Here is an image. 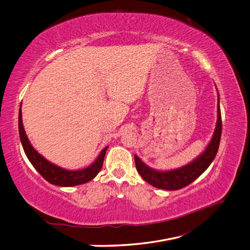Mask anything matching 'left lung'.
<instances>
[{"instance_id": "left-lung-1", "label": "left lung", "mask_w": 250, "mask_h": 250, "mask_svg": "<svg viewBox=\"0 0 250 250\" xmlns=\"http://www.w3.org/2000/svg\"><path fill=\"white\" fill-rule=\"evenodd\" d=\"M217 123L213 137H211L206 150L195 158L194 161L188 163L183 167L169 170V171H158L148 167V166L141 161V158L134 154L135 167L142 178L148 184L157 188L173 191L190 185L195 179H197L201 174L206 171L211 162L214 161L218 152L219 144H220L221 132H222V120L220 111V103L217 105Z\"/></svg>"}]
</instances>
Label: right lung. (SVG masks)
<instances>
[{"mask_svg":"<svg viewBox=\"0 0 250 250\" xmlns=\"http://www.w3.org/2000/svg\"><path fill=\"white\" fill-rule=\"evenodd\" d=\"M19 132L22 148H24L25 154L27 155L29 162L32 164L36 171L44 179L49 181L50 184L59 187L78 186L85 184L87 181H90L93 178H95L102 168L104 156L106 154V150L108 148L105 147L101 151L100 154L98 155L96 161L92 165L88 166V167L81 170H66L46 160L31 145V143L28 140V137L25 132L24 125H22L21 108L19 111Z\"/></svg>","mask_w":250,"mask_h":250,"instance_id":"obj_1","label":"right lung"}]
</instances>
